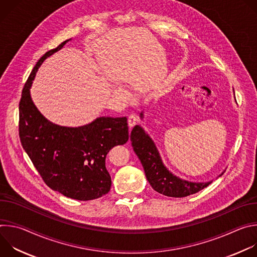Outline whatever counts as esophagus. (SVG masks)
<instances>
[{
  "label": "esophagus",
  "mask_w": 257,
  "mask_h": 257,
  "mask_svg": "<svg viewBox=\"0 0 257 257\" xmlns=\"http://www.w3.org/2000/svg\"><path fill=\"white\" fill-rule=\"evenodd\" d=\"M136 123H137V118L135 117V115H130L128 117V125H129V127L132 128Z\"/></svg>",
  "instance_id": "34e87169"
}]
</instances>
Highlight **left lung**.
I'll return each mask as SVG.
<instances>
[{"label": "left lung", "instance_id": "obj_1", "mask_svg": "<svg viewBox=\"0 0 257 257\" xmlns=\"http://www.w3.org/2000/svg\"><path fill=\"white\" fill-rule=\"evenodd\" d=\"M143 117V112H141V120ZM130 139L133 151L142 164L146 179L157 192L169 197H185L202 190L212 182V180L207 182H191L174 175L165 166L153 138L141 126H134ZM223 174L224 172L218 177Z\"/></svg>", "mask_w": 257, "mask_h": 257}]
</instances>
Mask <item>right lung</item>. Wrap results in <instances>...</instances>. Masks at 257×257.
<instances>
[{"label":"right lung","instance_id":"1","mask_svg":"<svg viewBox=\"0 0 257 257\" xmlns=\"http://www.w3.org/2000/svg\"><path fill=\"white\" fill-rule=\"evenodd\" d=\"M46 53L36 63L19 102V136L24 151L46 184L66 197L92 200L106 194L112 180L105 157L129 139L126 117H99L79 127L49 121L32 101L30 88L44 61L66 43Z\"/></svg>","mask_w":257,"mask_h":257}]
</instances>
